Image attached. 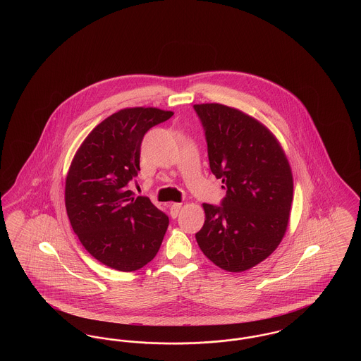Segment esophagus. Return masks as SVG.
<instances>
[{"label":"esophagus","instance_id":"34e87169","mask_svg":"<svg viewBox=\"0 0 361 361\" xmlns=\"http://www.w3.org/2000/svg\"><path fill=\"white\" fill-rule=\"evenodd\" d=\"M181 208H183L181 203H173V204H171V215H172V218H177V215L180 214Z\"/></svg>","mask_w":361,"mask_h":361}]
</instances>
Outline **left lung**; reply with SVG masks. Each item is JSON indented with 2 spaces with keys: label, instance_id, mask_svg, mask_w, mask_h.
Listing matches in <instances>:
<instances>
[{
  "label": "left lung",
  "instance_id": "obj_1",
  "mask_svg": "<svg viewBox=\"0 0 361 361\" xmlns=\"http://www.w3.org/2000/svg\"><path fill=\"white\" fill-rule=\"evenodd\" d=\"M206 131L209 169L222 178V206L203 204L196 240L227 272H243L269 257L283 240L293 178L280 142L261 121L224 104L193 105Z\"/></svg>",
  "mask_w": 361,
  "mask_h": 361
}]
</instances>
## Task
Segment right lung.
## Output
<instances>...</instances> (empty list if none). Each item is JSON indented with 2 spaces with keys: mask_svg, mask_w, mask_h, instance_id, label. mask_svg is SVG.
<instances>
[{
  "mask_svg": "<svg viewBox=\"0 0 361 361\" xmlns=\"http://www.w3.org/2000/svg\"><path fill=\"white\" fill-rule=\"evenodd\" d=\"M173 116L159 108H124L97 124L70 164L65 204L86 250L104 265L133 272L159 250L169 219L128 183L139 168L145 134Z\"/></svg>",
  "mask_w": 361,
  "mask_h": 361,
  "instance_id": "right-lung-1",
  "label": "right lung"
}]
</instances>
